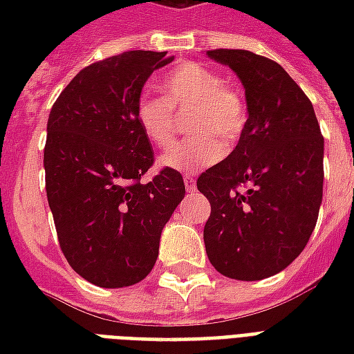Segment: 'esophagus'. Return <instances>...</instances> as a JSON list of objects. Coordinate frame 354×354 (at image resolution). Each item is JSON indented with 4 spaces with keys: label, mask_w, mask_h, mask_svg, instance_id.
Listing matches in <instances>:
<instances>
[{
    "label": "esophagus",
    "mask_w": 354,
    "mask_h": 354,
    "mask_svg": "<svg viewBox=\"0 0 354 354\" xmlns=\"http://www.w3.org/2000/svg\"><path fill=\"white\" fill-rule=\"evenodd\" d=\"M184 184H185V189L187 192H195V187H197V184H195V176L193 174H184Z\"/></svg>",
    "instance_id": "34e87169"
}]
</instances>
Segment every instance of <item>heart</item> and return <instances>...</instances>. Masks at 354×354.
Returning a JSON list of instances; mask_svg holds the SVG:
<instances>
[{
	"label": "heart",
	"instance_id": "obj_1",
	"mask_svg": "<svg viewBox=\"0 0 354 354\" xmlns=\"http://www.w3.org/2000/svg\"><path fill=\"white\" fill-rule=\"evenodd\" d=\"M165 98L140 96L134 117L140 131L157 147H169L176 136V113L193 108L189 131L197 132L162 153L161 165L193 172L220 161L223 142H235L246 124V104L237 88L227 85L214 68L184 62L162 75Z\"/></svg>",
	"mask_w": 354,
	"mask_h": 354
}]
</instances>
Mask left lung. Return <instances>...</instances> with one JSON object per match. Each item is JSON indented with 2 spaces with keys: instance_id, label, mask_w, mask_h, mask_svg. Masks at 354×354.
Here are the masks:
<instances>
[{
  "instance_id": "1",
  "label": "left lung",
  "mask_w": 354,
  "mask_h": 354,
  "mask_svg": "<svg viewBox=\"0 0 354 354\" xmlns=\"http://www.w3.org/2000/svg\"><path fill=\"white\" fill-rule=\"evenodd\" d=\"M207 55L239 75L248 119L235 149L197 180L210 203L205 248L218 273L261 281L296 260L315 230L324 138L311 100L281 64L243 49Z\"/></svg>"
}]
</instances>
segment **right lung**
Returning a JSON list of instances; mask_svg holds the SVG:
<instances>
[{"label": "right lung", "instance_id": "right-lung-1", "mask_svg": "<svg viewBox=\"0 0 354 354\" xmlns=\"http://www.w3.org/2000/svg\"><path fill=\"white\" fill-rule=\"evenodd\" d=\"M127 50L83 68L53 104L43 153L45 189L66 260L85 281L123 288L146 279L184 178L153 165L134 108L147 77L174 57Z\"/></svg>", "mask_w": 354, "mask_h": 354}]
</instances>
